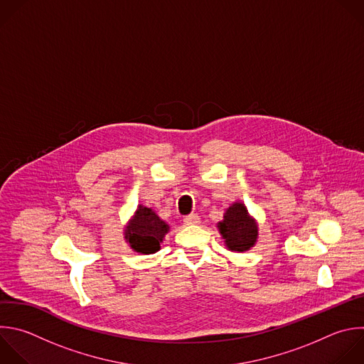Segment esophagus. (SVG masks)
<instances>
[{"mask_svg":"<svg viewBox=\"0 0 364 364\" xmlns=\"http://www.w3.org/2000/svg\"><path fill=\"white\" fill-rule=\"evenodd\" d=\"M200 223V215L197 214H188L184 217V224L187 225H193V224H198Z\"/></svg>","mask_w":364,"mask_h":364,"instance_id":"34e87169","label":"esophagus"}]
</instances>
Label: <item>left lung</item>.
<instances>
[{"mask_svg":"<svg viewBox=\"0 0 364 364\" xmlns=\"http://www.w3.org/2000/svg\"><path fill=\"white\" fill-rule=\"evenodd\" d=\"M217 227L227 249L231 252L243 253L256 245L259 227L243 203H232Z\"/></svg>","mask_w":364,"mask_h":364,"instance_id":"left-lung-1","label":"left lung"}]
</instances>
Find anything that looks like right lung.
Returning <instances> with one entry per match:
<instances>
[{
  "label": "right lung",
  "instance_id": "add662e5",
  "mask_svg": "<svg viewBox=\"0 0 364 364\" xmlns=\"http://www.w3.org/2000/svg\"><path fill=\"white\" fill-rule=\"evenodd\" d=\"M170 225L151 208L139 205L134 217L124 230V238L130 247L141 255H153L160 250V243Z\"/></svg>",
  "mask_w": 364,
  "mask_h": 364
}]
</instances>
